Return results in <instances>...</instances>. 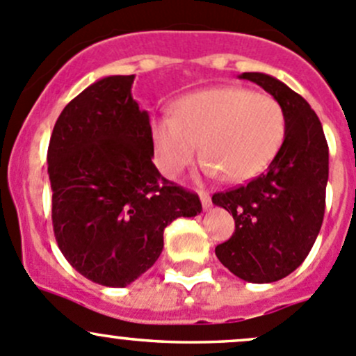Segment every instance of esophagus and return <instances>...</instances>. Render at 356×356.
<instances>
[{
  "mask_svg": "<svg viewBox=\"0 0 356 356\" xmlns=\"http://www.w3.org/2000/svg\"><path fill=\"white\" fill-rule=\"evenodd\" d=\"M200 202H202V207L207 211V209L212 207V200H211V195H209L207 192H200Z\"/></svg>",
  "mask_w": 356,
  "mask_h": 356,
  "instance_id": "esophagus-1",
  "label": "esophagus"
}]
</instances>
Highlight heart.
I'll list each match as a JSON object with an SVG mask.
<instances>
[{"label":"heart","mask_w":356,"mask_h":356,"mask_svg":"<svg viewBox=\"0 0 356 356\" xmlns=\"http://www.w3.org/2000/svg\"><path fill=\"white\" fill-rule=\"evenodd\" d=\"M286 135V115L280 102L247 87H216L179 99L175 115L152 122L157 164L173 178L200 151L205 171L232 183L259 177L274 161Z\"/></svg>","instance_id":"1"}]
</instances>
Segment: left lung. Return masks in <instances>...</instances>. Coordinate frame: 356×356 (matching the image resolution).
Here are the masks:
<instances>
[{
  "mask_svg": "<svg viewBox=\"0 0 356 356\" xmlns=\"http://www.w3.org/2000/svg\"><path fill=\"white\" fill-rule=\"evenodd\" d=\"M240 79L255 82L283 106L286 135L264 173L212 195V204L234 219L233 236L216 247V255L240 280L274 283L307 259L321 232L329 149L315 111L286 83L259 72Z\"/></svg>",
  "mask_w": 356,
  "mask_h": 356,
  "instance_id": "8db88e82",
  "label": "left lung"
}]
</instances>
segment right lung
Returning <instances> with one entry per match:
<instances>
[{
    "mask_svg": "<svg viewBox=\"0 0 356 356\" xmlns=\"http://www.w3.org/2000/svg\"><path fill=\"white\" fill-rule=\"evenodd\" d=\"M134 79L104 76L72 99L47 149L58 247L82 276L111 288L154 266L170 222L202 211L197 193L154 166L149 113L131 97Z\"/></svg>",
    "mask_w": 356,
    "mask_h": 356,
    "instance_id": "1",
    "label": "right lung"
}]
</instances>
